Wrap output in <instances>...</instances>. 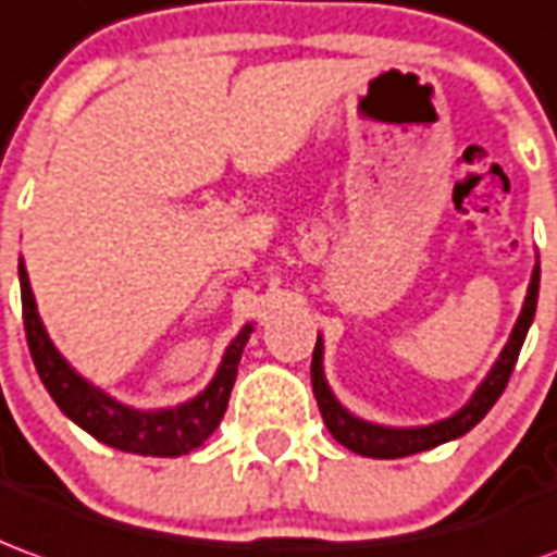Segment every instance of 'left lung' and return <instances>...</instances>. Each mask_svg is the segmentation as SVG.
Here are the masks:
<instances>
[{
	"mask_svg": "<svg viewBox=\"0 0 557 557\" xmlns=\"http://www.w3.org/2000/svg\"><path fill=\"white\" fill-rule=\"evenodd\" d=\"M536 295H540V262L534 265L531 283H528V295H524L522 313L512 325L507 346L500 349V356L492 364V371L485 373L476 392L470 395V400L455 410L453 416H446L441 422H431V425H416V428H392V425H376L368 419H359L356 413H349L341 400L334 398L332 386L325 380V368H322V337H317V349H313V364H310V383H313V395H317L319 413L325 419V425L332 431V437L337 443H344L349 453H359L364 458H404V455L425 453L434 449L441 443L458 441L461 434H468L470 428L482 422V416L495 407V400L504 395V388L509 383V373L516 368L519 359V349H522L528 329L534 322L536 313Z\"/></svg>",
	"mask_w": 557,
	"mask_h": 557,
	"instance_id": "8db88e82",
	"label": "left lung"
}]
</instances>
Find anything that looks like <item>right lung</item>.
<instances>
[{
  "mask_svg": "<svg viewBox=\"0 0 557 557\" xmlns=\"http://www.w3.org/2000/svg\"><path fill=\"white\" fill-rule=\"evenodd\" d=\"M17 274H21L23 329H26V344L33 352L35 371L50 392V398L57 400V407L75 425L120 453L153 455V458H177V455L193 453L216 431L225 407H228V395H232L235 376H238L240 352L252 334V322H247L235 334V341L225 346V356L213 373V380L198 392L196 398L184 400L177 407H162V410H138V407L111 398L99 386H92L87 376H81L69 361L62 359V352L53 346L45 322L38 317V305H35L23 259L17 265Z\"/></svg>",
  "mask_w": 557,
  "mask_h": 557,
  "instance_id": "add662e5",
  "label": "right lung"
}]
</instances>
